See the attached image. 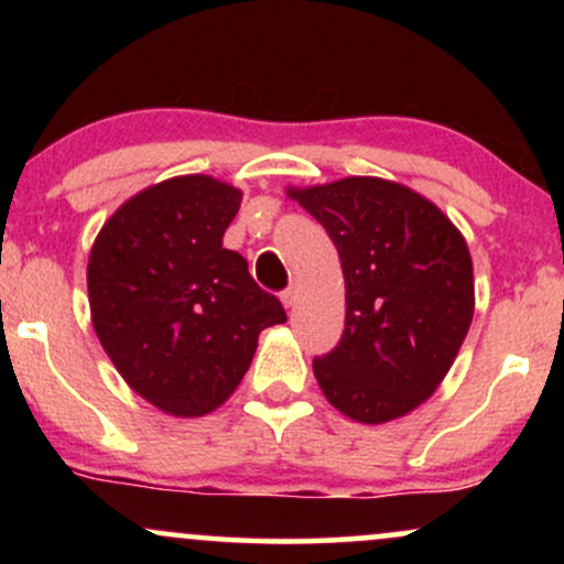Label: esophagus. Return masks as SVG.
<instances>
[{"label":"esophagus","mask_w":564,"mask_h":564,"mask_svg":"<svg viewBox=\"0 0 564 564\" xmlns=\"http://www.w3.org/2000/svg\"><path fill=\"white\" fill-rule=\"evenodd\" d=\"M296 296H300V283L294 281V283H291V286L281 294L283 307H294V304H296Z\"/></svg>","instance_id":"obj_1"}]
</instances>
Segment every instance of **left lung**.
Here are the masks:
<instances>
[{"mask_svg":"<svg viewBox=\"0 0 564 564\" xmlns=\"http://www.w3.org/2000/svg\"><path fill=\"white\" fill-rule=\"evenodd\" d=\"M326 228L345 275V334L313 360L336 411L384 424L416 411L451 371L475 315L462 230L408 185L345 177L286 187Z\"/></svg>","mask_w":564,"mask_h":564,"instance_id":"obj_1","label":"left lung"}]
</instances>
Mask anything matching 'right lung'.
I'll list each match as a JSON object with an SVG mask.
<instances>
[{"instance_id": "obj_1", "label": "right lung", "mask_w": 564, "mask_h": 564, "mask_svg": "<svg viewBox=\"0 0 564 564\" xmlns=\"http://www.w3.org/2000/svg\"><path fill=\"white\" fill-rule=\"evenodd\" d=\"M243 193L183 174L127 198L87 262L93 326L121 379L159 411L206 416L236 392L262 328L286 323L223 236Z\"/></svg>"}]
</instances>
